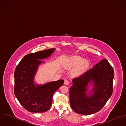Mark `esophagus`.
Returning <instances> with one entry per match:
<instances>
[{"label":"esophagus","mask_w":126,"mask_h":126,"mask_svg":"<svg viewBox=\"0 0 126 126\" xmlns=\"http://www.w3.org/2000/svg\"><path fill=\"white\" fill-rule=\"evenodd\" d=\"M64 84L66 85H68L70 84V81L68 80L65 79L64 81Z\"/></svg>","instance_id":"esophagus-1"}]
</instances>
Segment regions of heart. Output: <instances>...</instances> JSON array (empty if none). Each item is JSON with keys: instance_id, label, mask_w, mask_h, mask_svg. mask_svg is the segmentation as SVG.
I'll return each instance as SVG.
<instances>
[{"instance_id": "obj_1", "label": "heart", "mask_w": 126, "mask_h": 126, "mask_svg": "<svg viewBox=\"0 0 126 126\" xmlns=\"http://www.w3.org/2000/svg\"><path fill=\"white\" fill-rule=\"evenodd\" d=\"M89 65L88 60H83V58L78 56L71 57L66 64V66L68 68H73L77 66L74 71V74L77 76L84 72L89 68Z\"/></svg>"}]
</instances>
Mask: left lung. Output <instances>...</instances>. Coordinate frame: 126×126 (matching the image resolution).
I'll return each instance as SVG.
<instances>
[{
    "label": "left lung",
    "instance_id": "8db88e82",
    "mask_svg": "<svg viewBox=\"0 0 126 126\" xmlns=\"http://www.w3.org/2000/svg\"><path fill=\"white\" fill-rule=\"evenodd\" d=\"M114 76L112 67L103 59L93 68L74 78L69 90L70 103L73 111L87 115L100 111L112 94ZM89 83L93 84L91 94L89 93L90 96L86 94Z\"/></svg>",
    "mask_w": 126,
    "mask_h": 126
}]
</instances>
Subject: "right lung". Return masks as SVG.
I'll return each mask as SVG.
<instances>
[{
	"instance_id": "add662e5",
	"label": "right lung",
	"mask_w": 126,
	"mask_h": 126,
	"mask_svg": "<svg viewBox=\"0 0 126 126\" xmlns=\"http://www.w3.org/2000/svg\"><path fill=\"white\" fill-rule=\"evenodd\" d=\"M54 50L51 48L28 54L15 69L14 94L20 104L29 112L41 113L47 111L51 106L53 94L63 85V79L43 85L34 83L38 65L45 63L40 60L49 57Z\"/></svg>"
}]
</instances>
